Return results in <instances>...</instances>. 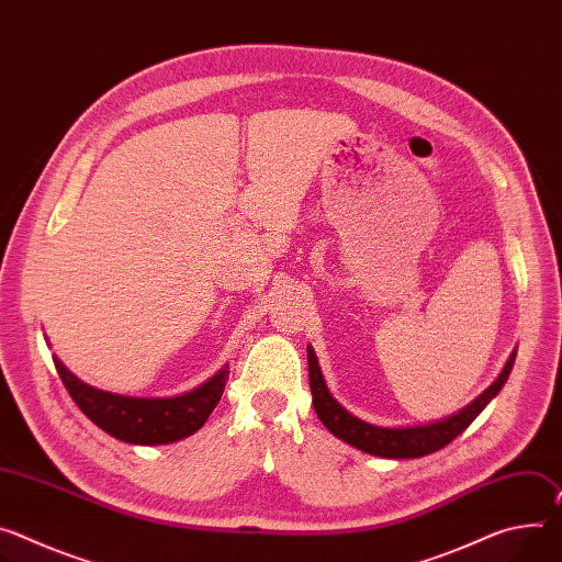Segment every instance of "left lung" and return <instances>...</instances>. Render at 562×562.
Here are the masks:
<instances>
[{"instance_id":"left-lung-1","label":"left lung","mask_w":562,"mask_h":562,"mask_svg":"<svg viewBox=\"0 0 562 562\" xmlns=\"http://www.w3.org/2000/svg\"><path fill=\"white\" fill-rule=\"evenodd\" d=\"M307 359H310V385L314 396V411L334 437L376 457L411 459V457L430 454L448 446L457 435H462L473 424V419L484 411L488 401L502 390L508 374H512V368L516 363V351L508 356V361L499 372V376L475 401L462 407V411L441 422H432L424 426H407V428H381L349 415L345 407L329 394L312 347H307Z\"/></svg>"}]
</instances>
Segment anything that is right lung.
<instances>
[{"label": "right lung", "mask_w": 562, "mask_h": 562, "mask_svg": "<svg viewBox=\"0 0 562 562\" xmlns=\"http://www.w3.org/2000/svg\"><path fill=\"white\" fill-rule=\"evenodd\" d=\"M54 363L76 405L100 430L138 446L172 443L196 432L215 411L228 381L226 366L206 383L179 396H121L82 383L63 366L58 356H54Z\"/></svg>", "instance_id": "right-lung-1"}]
</instances>
